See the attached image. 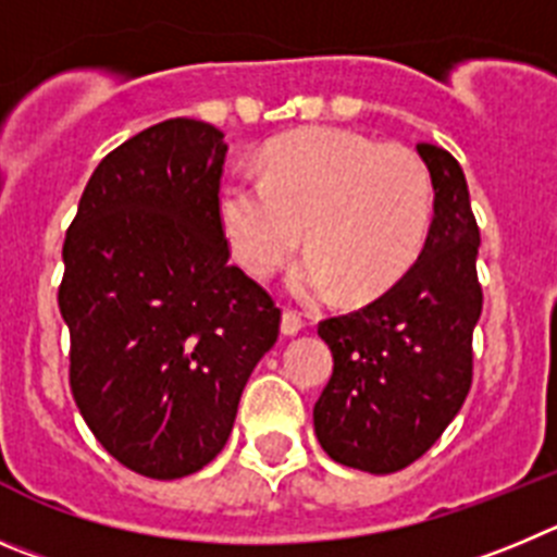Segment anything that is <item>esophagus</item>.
I'll return each instance as SVG.
<instances>
[{
	"label": "esophagus",
	"mask_w": 557,
	"mask_h": 557,
	"mask_svg": "<svg viewBox=\"0 0 557 557\" xmlns=\"http://www.w3.org/2000/svg\"><path fill=\"white\" fill-rule=\"evenodd\" d=\"M305 327L302 315L297 313V310H283V322H280V330H283V335H297L299 330Z\"/></svg>",
	"instance_id": "obj_1"
}]
</instances>
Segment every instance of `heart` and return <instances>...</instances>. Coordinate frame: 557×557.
Segmentation results:
<instances>
[{
  "label": "heart",
  "mask_w": 557,
  "mask_h": 557,
  "mask_svg": "<svg viewBox=\"0 0 557 557\" xmlns=\"http://www.w3.org/2000/svg\"><path fill=\"white\" fill-rule=\"evenodd\" d=\"M260 180L222 188L219 219L230 252L252 277H267L299 247L308 258L290 288L319 297H377L403 277L428 238L433 177L403 144H377L349 129H305L274 141L258 160Z\"/></svg>",
  "instance_id": "1"
}]
</instances>
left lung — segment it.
Instances as JSON below:
<instances>
[{
	"label": "left lung",
	"instance_id": "left-lung-1",
	"mask_svg": "<svg viewBox=\"0 0 557 557\" xmlns=\"http://www.w3.org/2000/svg\"><path fill=\"white\" fill-rule=\"evenodd\" d=\"M433 177V222L413 267L383 297L319 324L333 377L313 430L335 463L391 474L422 458L472 388V333L483 310L480 230L463 169L416 147Z\"/></svg>",
	"mask_w": 557,
	"mask_h": 557
}]
</instances>
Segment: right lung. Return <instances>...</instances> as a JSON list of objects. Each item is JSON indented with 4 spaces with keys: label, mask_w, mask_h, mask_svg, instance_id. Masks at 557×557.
Returning <instances> with one entry per match:
<instances>
[{
    "label": "right lung",
    "mask_w": 557,
    "mask_h": 557,
    "mask_svg": "<svg viewBox=\"0 0 557 557\" xmlns=\"http://www.w3.org/2000/svg\"><path fill=\"white\" fill-rule=\"evenodd\" d=\"M224 133L169 119L94 169L63 244L69 383L97 441L152 480L224 449L274 347L280 308L238 267L219 219Z\"/></svg>",
    "instance_id": "add662e5"
}]
</instances>
